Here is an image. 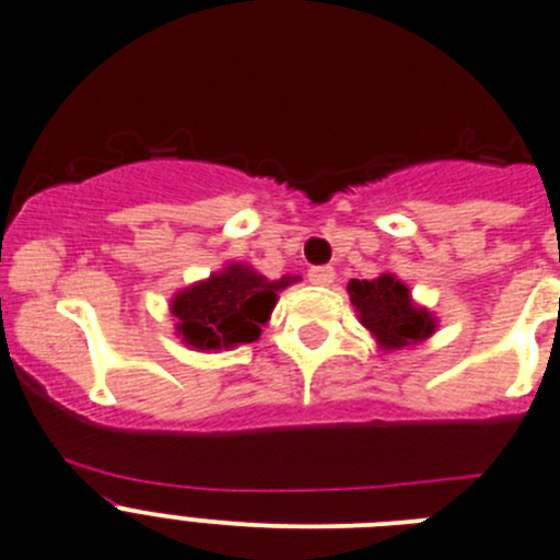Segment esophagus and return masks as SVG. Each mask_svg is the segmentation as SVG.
<instances>
[{
  "label": "esophagus",
  "instance_id": "esophagus-1",
  "mask_svg": "<svg viewBox=\"0 0 560 560\" xmlns=\"http://www.w3.org/2000/svg\"><path fill=\"white\" fill-rule=\"evenodd\" d=\"M334 279H336L334 268H323V265H319V268L308 270V281H312V284L328 287V284H334Z\"/></svg>",
  "mask_w": 560,
  "mask_h": 560
}]
</instances>
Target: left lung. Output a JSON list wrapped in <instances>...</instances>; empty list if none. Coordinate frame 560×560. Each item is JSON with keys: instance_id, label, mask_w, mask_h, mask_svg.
I'll use <instances>...</instances> for the list:
<instances>
[{"instance_id": "obj_1", "label": "left lung", "mask_w": 560, "mask_h": 560, "mask_svg": "<svg viewBox=\"0 0 560 560\" xmlns=\"http://www.w3.org/2000/svg\"><path fill=\"white\" fill-rule=\"evenodd\" d=\"M347 292L363 328L385 350H401L435 334L438 319L424 306L412 303L410 290L396 276L383 273L372 281L352 279Z\"/></svg>"}]
</instances>
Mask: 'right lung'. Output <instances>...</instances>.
Returning <instances> with one entry per match:
<instances>
[{"instance_id":"right-lung-1","label":"right lung","mask_w":560,"mask_h":560,"mask_svg":"<svg viewBox=\"0 0 560 560\" xmlns=\"http://www.w3.org/2000/svg\"><path fill=\"white\" fill-rule=\"evenodd\" d=\"M292 281V276L268 281L248 265H226L221 273L177 292L172 301L177 336L197 350H226L259 339L279 298L276 292Z\"/></svg>"}]
</instances>
